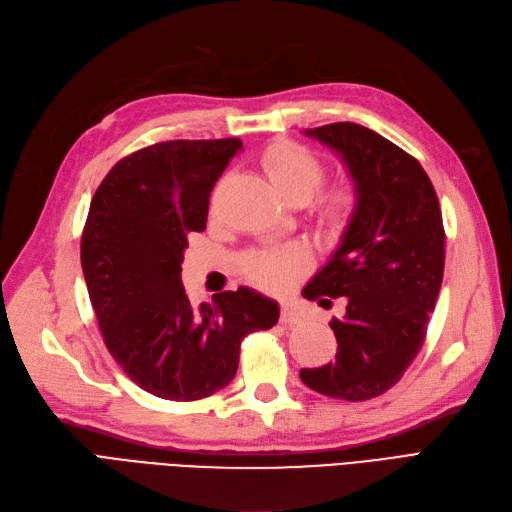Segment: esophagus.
I'll return each instance as SVG.
<instances>
[{
	"label": "esophagus",
	"mask_w": 512,
	"mask_h": 512,
	"mask_svg": "<svg viewBox=\"0 0 512 512\" xmlns=\"http://www.w3.org/2000/svg\"><path fill=\"white\" fill-rule=\"evenodd\" d=\"M281 324H288V326H294V324H298L301 322V313L296 311V307L294 305H290V303H284L281 305Z\"/></svg>",
	"instance_id": "esophagus-1"
}]
</instances>
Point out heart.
Wrapping results in <instances>:
<instances>
[{
    "label": "heart",
    "mask_w": 512,
    "mask_h": 512,
    "mask_svg": "<svg viewBox=\"0 0 512 512\" xmlns=\"http://www.w3.org/2000/svg\"><path fill=\"white\" fill-rule=\"evenodd\" d=\"M260 165L281 199L305 203L326 178V165L313 150L294 142H275L260 156ZM356 192L349 184H334L317 199V220L330 235L343 233L356 209ZM305 256L298 250L252 252L243 258V273L264 290L284 292L305 271Z\"/></svg>",
    "instance_id": "1"
}]
</instances>
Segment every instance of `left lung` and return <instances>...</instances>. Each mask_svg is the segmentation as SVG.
I'll use <instances>...</instances> for the list:
<instances>
[{"label":"left lung","mask_w":512,"mask_h":512,"mask_svg":"<svg viewBox=\"0 0 512 512\" xmlns=\"http://www.w3.org/2000/svg\"><path fill=\"white\" fill-rule=\"evenodd\" d=\"M337 152L356 188V209L337 252L303 296L345 315L330 328L334 362L303 368L311 390L349 402L390 390L426 341L445 269V228L436 190L417 158L356 122L305 131Z\"/></svg>","instance_id":"1"}]
</instances>
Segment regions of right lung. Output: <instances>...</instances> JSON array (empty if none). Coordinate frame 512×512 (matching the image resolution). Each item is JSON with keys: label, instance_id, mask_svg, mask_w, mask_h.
I'll return each mask as SVG.
<instances>
[{"label": "right lung", "instance_id": "obj_1", "mask_svg": "<svg viewBox=\"0 0 512 512\" xmlns=\"http://www.w3.org/2000/svg\"><path fill=\"white\" fill-rule=\"evenodd\" d=\"M241 139H173L118 161L82 231L88 296L118 366L142 390L190 402L233 381L243 337L277 324L279 307L250 288L192 307L182 286L188 235L205 231L209 192Z\"/></svg>", "mask_w": 512, "mask_h": 512}]
</instances>
